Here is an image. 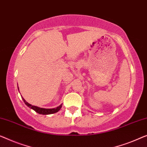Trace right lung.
Wrapping results in <instances>:
<instances>
[{
  "label": "right lung",
  "instance_id": "obj_1",
  "mask_svg": "<svg viewBox=\"0 0 147 147\" xmlns=\"http://www.w3.org/2000/svg\"><path fill=\"white\" fill-rule=\"evenodd\" d=\"M19 90V88H18ZM22 100L25 103V104L28 107H29L30 108H31L32 109L36 111V112L39 113V114H42V115H48V114H52V113H55L58 112L60 110V109L62 107V104H61L59 106L55 108H51V109H47V108H39V107L36 106H32V104H29V103L27 102L26 100L22 98Z\"/></svg>",
  "mask_w": 147,
  "mask_h": 147
}]
</instances>
